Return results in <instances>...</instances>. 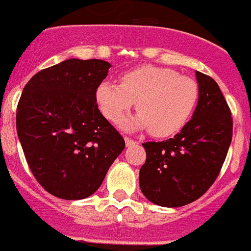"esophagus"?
I'll return each instance as SVG.
<instances>
[{
  "label": "esophagus",
  "mask_w": 251,
  "mask_h": 251,
  "mask_svg": "<svg viewBox=\"0 0 251 251\" xmlns=\"http://www.w3.org/2000/svg\"><path fill=\"white\" fill-rule=\"evenodd\" d=\"M125 143H126V146H131V145L135 143V141L130 138V137H125Z\"/></svg>",
  "instance_id": "1"
}]
</instances>
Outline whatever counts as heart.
Wrapping results in <instances>:
<instances>
[{
  "instance_id": "1",
  "label": "heart",
  "mask_w": 251,
  "mask_h": 251,
  "mask_svg": "<svg viewBox=\"0 0 251 251\" xmlns=\"http://www.w3.org/2000/svg\"><path fill=\"white\" fill-rule=\"evenodd\" d=\"M118 81L120 85L102 81L96 89L102 116L118 124L135 104L139 113L129 125L150 129L155 137H170L183 129L198 104L196 80L167 67H137L122 72Z\"/></svg>"
}]
</instances>
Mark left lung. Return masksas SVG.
Segmentation results:
<instances>
[{
    "instance_id": "8db88e82",
    "label": "left lung",
    "mask_w": 251,
    "mask_h": 251,
    "mask_svg": "<svg viewBox=\"0 0 251 251\" xmlns=\"http://www.w3.org/2000/svg\"><path fill=\"white\" fill-rule=\"evenodd\" d=\"M199 102L180 133L162 142H145L139 171L143 195L156 205L176 208L198 200L219 176L232 142L233 118L219 85L196 71Z\"/></svg>"
}]
</instances>
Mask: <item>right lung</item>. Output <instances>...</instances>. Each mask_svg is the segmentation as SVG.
Returning <instances> with one entry per match:
<instances>
[{"label":"right lung","mask_w":251,"mask_h":251,"mask_svg":"<svg viewBox=\"0 0 251 251\" xmlns=\"http://www.w3.org/2000/svg\"><path fill=\"white\" fill-rule=\"evenodd\" d=\"M109 67L100 59L64 60L34 75L18 101L17 133L28 167L59 199L95 194L125 149L96 102Z\"/></svg>","instance_id":"obj_1"}]
</instances>
